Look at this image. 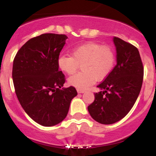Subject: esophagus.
<instances>
[{
	"mask_svg": "<svg viewBox=\"0 0 156 156\" xmlns=\"http://www.w3.org/2000/svg\"><path fill=\"white\" fill-rule=\"evenodd\" d=\"M77 92H78V94H82V93H83L85 91L84 90H82V89H77Z\"/></svg>",
	"mask_w": 156,
	"mask_h": 156,
	"instance_id": "34e87169",
	"label": "esophagus"
}]
</instances>
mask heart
<instances>
[{"label":"heart","instance_id":"obj_1","mask_svg":"<svg viewBox=\"0 0 156 156\" xmlns=\"http://www.w3.org/2000/svg\"><path fill=\"white\" fill-rule=\"evenodd\" d=\"M71 55H61L57 61L62 72L73 75L81 65L82 72L68 78L69 86L86 89L110 74L115 64V53L112 48L89 42L70 49Z\"/></svg>","mask_w":156,"mask_h":156}]
</instances>
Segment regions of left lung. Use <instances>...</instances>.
I'll return each instance as SVG.
<instances>
[{
    "label": "left lung",
    "mask_w": 156,
    "mask_h": 156,
    "mask_svg": "<svg viewBox=\"0 0 156 156\" xmlns=\"http://www.w3.org/2000/svg\"><path fill=\"white\" fill-rule=\"evenodd\" d=\"M117 65L98 86L94 101L88 111L94 120L111 125L125 117L133 106L142 86L144 68L140 54L133 44L114 37Z\"/></svg>",
    "instance_id": "1"
}]
</instances>
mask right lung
<instances>
[{"mask_svg": "<svg viewBox=\"0 0 156 156\" xmlns=\"http://www.w3.org/2000/svg\"><path fill=\"white\" fill-rule=\"evenodd\" d=\"M67 37L43 34L26 42L16 54L12 78L16 95L30 117L43 126H53L67 117L73 87L63 88L65 78L58 70L60 52Z\"/></svg>", "mask_w": 156, "mask_h": 156, "instance_id": "obj_1", "label": "right lung"}]
</instances>
